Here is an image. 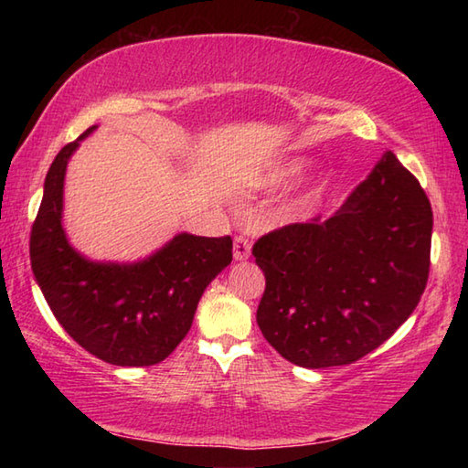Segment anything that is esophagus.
Masks as SVG:
<instances>
[{
    "mask_svg": "<svg viewBox=\"0 0 468 468\" xmlns=\"http://www.w3.org/2000/svg\"><path fill=\"white\" fill-rule=\"evenodd\" d=\"M250 251H251V243L248 237H235V243H233V258L237 262H243V260L250 258Z\"/></svg>",
    "mask_w": 468,
    "mask_h": 468,
    "instance_id": "esophagus-1",
    "label": "esophagus"
}]
</instances>
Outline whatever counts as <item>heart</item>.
Returning a JSON list of instances; mask_svg holds the SVG:
<instances>
[{"mask_svg": "<svg viewBox=\"0 0 468 468\" xmlns=\"http://www.w3.org/2000/svg\"><path fill=\"white\" fill-rule=\"evenodd\" d=\"M303 169V161L301 158H284L279 165H274V167L268 169L262 177L258 179L260 186L264 187H274V186H281L284 181H289L291 177H295L297 173ZM315 200V192L310 189V192H301L297 196H291L287 200H282L276 208L271 210V218L272 225H292L297 223V220L305 215L307 210H310V206Z\"/></svg>", "mask_w": 468, "mask_h": 468, "instance_id": "1", "label": "heart"}]
</instances>
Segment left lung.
<instances>
[{
	"mask_svg": "<svg viewBox=\"0 0 468 468\" xmlns=\"http://www.w3.org/2000/svg\"><path fill=\"white\" fill-rule=\"evenodd\" d=\"M433 215L419 181L386 150L326 220L258 239L266 276L258 326L301 367L348 366L390 338L421 299Z\"/></svg>",
	"mask_w": 468,
	"mask_h": 468,
	"instance_id": "obj_1",
	"label": "left lung"
}]
</instances>
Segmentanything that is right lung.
I'll return each mask as SVG.
<instances>
[{"instance_id": "right-lung-1", "label": "right lung", "mask_w": 468, "mask_h": 468, "mask_svg": "<svg viewBox=\"0 0 468 468\" xmlns=\"http://www.w3.org/2000/svg\"><path fill=\"white\" fill-rule=\"evenodd\" d=\"M86 130L55 156L30 233V264L63 330L94 357L122 367L161 363L192 328L206 287L231 264V237L177 233L136 262H97L63 229V184Z\"/></svg>"}]
</instances>
